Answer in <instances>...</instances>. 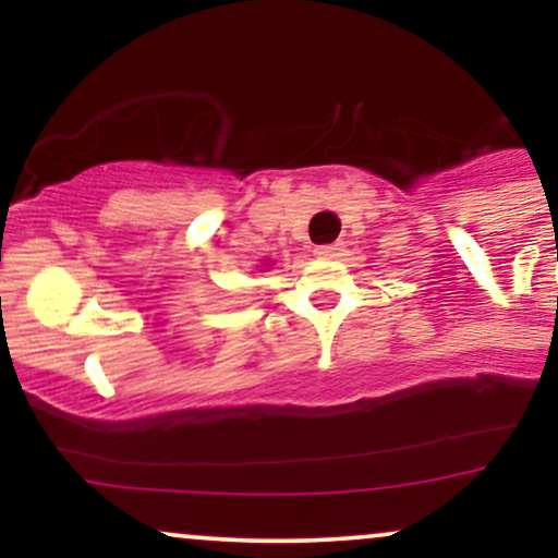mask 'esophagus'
Returning a JSON list of instances; mask_svg holds the SVG:
<instances>
[{"label": "esophagus", "instance_id": "obj_1", "mask_svg": "<svg viewBox=\"0 0 558 558\" xmlns=\"http://www.w3.org/2000/svg\"><path fill=\"white\" fill-rule=\"evenodd\" d=\"M315 254L319 259H332V257H338V254H341V246H338V243H325V246L315 248Z\"/></svg>", "mask_w": 558, "mask_h": 558}]
</instances>
